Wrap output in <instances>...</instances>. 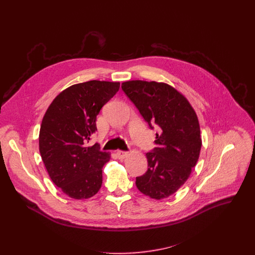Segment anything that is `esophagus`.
Masks as SVG:
<instances>
[{"label": "esophagus", "instance_id": "1", "mask_svg": "<svg viewBox=\"0 0 255 255\" xmlns=\"http://www.w3.org/2000/svg\"><path fill=\"white\" fill-rule=\"evenodd\" d=\"M129 155V152L128 151H122V150H119L117 151V156L119 159H125L126 157H128Z\"/></svg>", "mask_w": 255, "mask_h": 255}]
</instances>
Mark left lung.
Masks as SVG:
<instances>
[{"label": "left lung", "mask_w": 255, "mask_h": 255, "mask_svg": "<svg viewBox=\"0 0 255 255\" xmlns=\"http://www.w3.org/2000/svg\"><path fill=\"white\" fill-rule=\"evenodd\" d=\"M122 89L150 128H156V147L146 153L148 169L137 177L140 192L153 199L174 194L189 178L201 149L198 119L187 99L164 82L129 80Z\"/></svg>", "instance_id": "1"}]
</instances>
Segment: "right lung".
I'll use <instances>...</instances> for the list:
<instances>
[{
  "instance_id": "add662e5",
  "label": "right lung",
  "mask_w": 255,
  "mask_h": 255,
  "mask_svg": "<svg viewBox=\"0 0 255 255\" xmlns=\"http://www.w3.org/2000/svg\"><path fill=\"white\" fill-rule=\"evenodd\" d=\"M119 88L120 82L100 80L73 84L53 100L43 117L42 161L52 182L72 198L92 197L102 185V169L111 156L97 143H87L97 130V115Z\"/></svg>"
}]
</instances>
